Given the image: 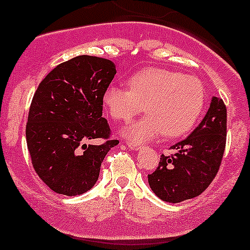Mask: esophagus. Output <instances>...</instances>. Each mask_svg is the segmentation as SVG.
Returning <instances> with one entry per match:
<instances>
[{
  "instance_id": "obj_1",
  "label": "esophagus",
  "mask_w": 250,
  "mask_h": 250,
  "mask_svg": "<svg viewBox=\"0 0 250 250\" xmlns=\"http://www.w3.org/2000/svg\"><path fill=\"white\" fill-rule=\"evenodd\" d=\"M127 146L133 151H139L140 148H142V145L136 144V143H132V142H127Z\"/></svg>"
}]
</instances>
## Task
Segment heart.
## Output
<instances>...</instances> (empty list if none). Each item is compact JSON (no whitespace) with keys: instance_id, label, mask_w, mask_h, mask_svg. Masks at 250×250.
Listing matches in <instances>:
<instances>
[{"instance_id":"b5f03b06","label":"heart","mask_w":250,"mask_h":250,"mask_svg":"<svg viewBox=\"0 0 250 250\" xmlns=\"http://www.w3.org/2000/svg\"><path fill=\"white\" fill-rule=\"evenodd\" d=\"M103 103L118 120H128L143 111L144 117L128 123L120 133L137 143L165 137L175 138L196 124L204 105L200 80L190 75L162 68H147L128 80V89L111 85L105 89Z\"/></svg>"}]
</instances>
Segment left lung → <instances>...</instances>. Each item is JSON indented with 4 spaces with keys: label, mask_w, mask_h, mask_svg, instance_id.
Listing matches in <instances>:
<instances>
[{
    "label": "left lung",
    "mask_w": 250,
    "mask_h": 250,
    "mask_svg": "<svg viewBox=\"0 0 250 250\" xmlns=\"http://www.w3.org/2000/svg\"><path fill=\"white\" fill-rule=\"evenodd\" d=\"M227 137V108L212 97L210 107L190 136L173 146L175 155L161 156L147 176L151 190L162 201L179 203L197 197L210 186L222 161Z\"/></svg>",
    "instance_id": "obj_1"
}]
</instances>
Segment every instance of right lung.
Masks as SVG:
<instances>
[{
	"instance_id": "right-lung-1",
	"label": "right lung",
	"mask_w": 250,
	"mask_h": 250,
	"mask_svg": "<svg viewBox=\"0 0 250 250\" xmlns=\"http://www.w3.org/2000/svg\"><path fill=\"white\" fill-rule=\"evenodd\" d=\"M107 59L79 55L58 64L41 81L33 97L26 127L33 167L53 191L77 196L91 190L102 163L118 140L107 139L103 95L116 75Z\"/></svg>"
}]
</instances>
